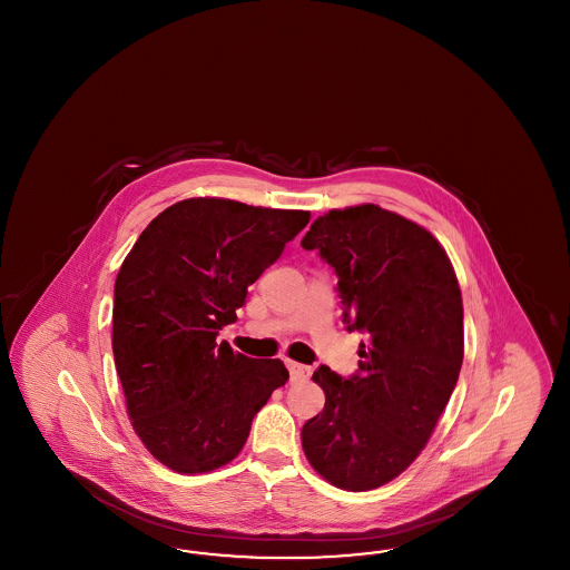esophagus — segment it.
Instances as JSON below:
<instances>
[{"instance_id": "esophagus-1", "label": "esophagus", "mask_w": 570, "mask_h": 570, "mask_svg": "<svg viewBox=\"0 0 570 570\" xmlns=\"http://www.w3.org/2000/svg\"><path fill=\"white\" fill-rule=\"evenodd\" d=\"M286 367H288V372H291V379L293 380L309 379V374H312V367H307V365H301V363H295V361H286Z\"/></svg>"}]
</instances>
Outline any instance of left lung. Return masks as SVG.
<instances>
[{
    "instance_id": "obj_1",
    "label": "left lung",
    "mask_w": 570,
    "mask_h": 570,
    "mask_svg": "<svg viewBox=\"0 0 570 570\" xmlns=\"http://www.w3.org/2000/svg\"><path fill=\"white\" fill-rule=\"evenodd\" d=\"M301 245L333 267L346 328L365 335L351 379L314 372L325 407L301 444L335 488H380L423 451L460 379V284L432 233L379 205L328 212Z\"/></svg>"
}]
</instances>
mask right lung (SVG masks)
Returning a JSON list of instances; mask_svg holds the SVG:
<instances>
[{
  "instance_id": "add662e5",
  "label": "right lung",
  "mask_w": 570,
  "mask_h": 570,
  "mask_svg": "<svg viewBox=\"0 0 570 570\" xmlns=\"http://www.w3.org/2000/svg\"><path fill=\"white\" fill-rule=\"evenodd\" d=\"M307 222V212L188 198L151 219L126 256L112 298L115 367L136 434L170 470L235 460L288 380L279 358H249L216 337Z\"/></svg>"
}]
</instances>
